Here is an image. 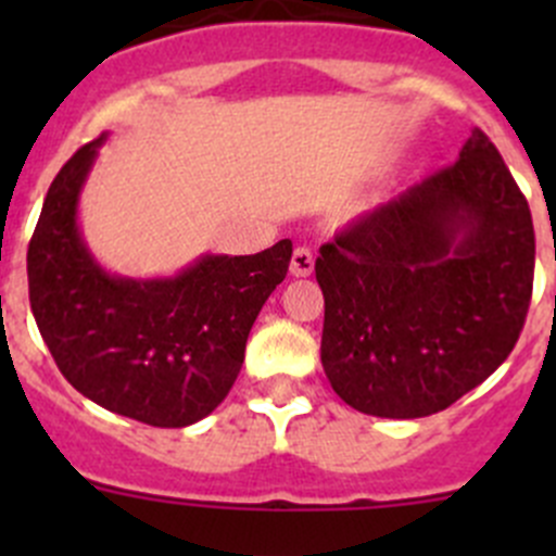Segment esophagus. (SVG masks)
Returning a JSON list of instances; mask_svg holds the SVG:
<instances>
[{"label": "esophagus", "instance_id": "esophagus-1", "mask_svg": "<svg viewBox=\"0 0 556 556\" xmlns=\"http://www.w3.org/2000/svg\"><path fill=\"white\" fill-rule=\"evenodd\" d=\"M314 271V255L306 247H295L293 257H290V274L293 277H309Z\"/></svg>", "mask_w": 556, "mask_h": 556}]
</instances>
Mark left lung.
<instances>
[{
  "instance_id": "left-lung-1",
  "label": "left lung",
  "mask_w": 556,
  "mask_h": 556,
  "mask_svg": "<svg viewBox=\"0 0 556 556\" xmlns=\"http://www.w3.org/2000/svg\"><path fill=\"white\" fill-rule=\"evenodd\" d=\"M532 268L530 206L473 128L452 166L319 247L325 377L371 417L444 412L511 355Z\"/></svg>"
}]
</instances>
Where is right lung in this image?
I'll list each match as a JSON object with an SVG mask.
<instances>
[{"label":"right lung","mask_w":556,"mask_h":556,"mask_svg":"<svg viewBox=\"0 0 556 556\" xmlns=\"http://www.w3.org/2000/svg\"><path fill=\"white\" fill-rule=\"evenodd\" d=\"M104 139L77 150L45 195L26 255L31 312L59 371L88 401L153 428H188L237 382L293 242L255 255L206 252L172 277L106 271L77 220Z\"/></svg>","instance_id":"1"}]
</instances>
